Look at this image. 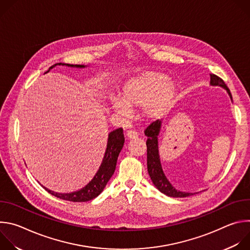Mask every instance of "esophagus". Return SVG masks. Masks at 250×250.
I'll list each match as a JSON object with an SVG mask.
<instances>
[{
    "mask_svg": "<svg viewBox=\"0 0 250 250\" xmlns=\"http://www.w3.org/2000/svg\"><path fill=\"white\" fill-rule=\"evenodd\" d=\"M126 136H127V138H129V139H134V138H136V137L138 136V133H137L135 130L129 129V130L126 131Z\"/></svg>",
    "mask_w": 250,
    "mask_h": 250,
    "instance_id": "1",
    "label": "esophagus"
}]
</instances>
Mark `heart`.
Returning a JSON list of instances; mask_svg holds the SVG:
<instances>
[{"mask_svg": "<svg viewBox=\"0 0 250 250\" xmlns=\"http://www.w3.org/2000/svg\"><path fill=\"white\" fill-rule=\"evenodd\" d=\"M176 94L177 87L172 79L161 72L145 71L124 84L121 100H113L112 104L121 115L141 109L146 118L155 119L170 108Z\"/></svg>", "mask_w": 250, "mask_h": 250, "instance_id": "heart-1", "label": "heart"}]
</instances>
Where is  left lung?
I'll use <instances>...</instances> for the list:
<instances>
[{"instance_id":"left-lung-1","label":"left lung","mask_w":250,"mask_h":250,"mask_svg":"<svg viewBox=\"0 0 250 250\" xmlns=\"http://www.w3.org/2000/svg\"><path fill=\"white\" fill-rule=\"evenodd\" d=\"M210 76V82L209 84L211 86H220L224 89L227 90L229 93L230 99L231 94L226 83L222 78L215 74H209ZM161 121L157 120L150 124L146 129L145 130L146 135L147 136L146 140V146H147V170L148 174L150 176V179L153 182L154 186L163 194H165L168 197H173V198H185L194 195L193 193H188V192H181L179 190H176L171 183L168 181L166 178L161 162H160V157H159V151H158V135L160 132L161 128Z\"/></svg>"}]
</instances>
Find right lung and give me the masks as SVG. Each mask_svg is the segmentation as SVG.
<instances>
[{
    "label": "right lung",
    "mask_w": 250,
    "mask_h": 250,
    "mask_svg": "<svg viewBox=\"0 0 250 250\" xmlns=\"http://www.w3.org/2000/svg\"><path fill=\"white\" fill-rule=\"evenodd\" d=\"M56 65H66L69 67H77V68H85V65H73V64H65V63H56L52 65L50 69L55 67ZM49 70L47 72H49ZM125 144V136H124V130L122 127L117 128L109 133L108 137V144H106L105 152L102 161V164L97 171L96 175L94 176L93 179L81 190L72 192V193H55L51 190H48L47 188L43 187L48 193L51 195L65 201L70 202H87L90 200L95 199L98 197L105 187L106 183L109 182L111 177L113 176L116 165L118 161L119 154L124 146Z\"/></svg>",
    "instance_id": "add662e5"
}]
</instances>
